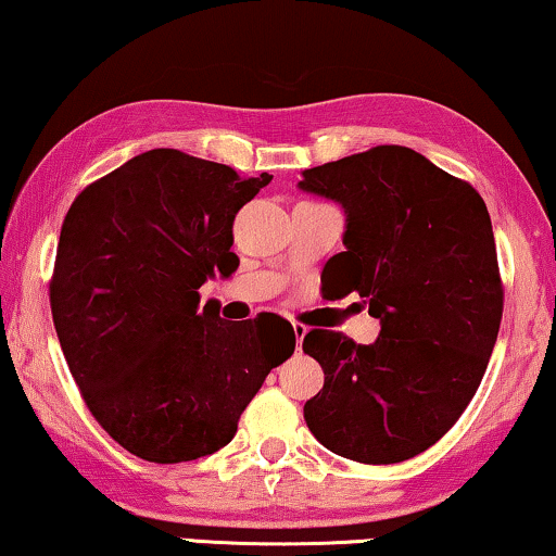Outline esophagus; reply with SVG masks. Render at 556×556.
<instances>
[{
  "label": "esophagus",
  "mask_w": 556,
  "mask_h": 556,
  "mask_svg": "<svg viewBox=\"0 0 556 556\" xmlns=\"http://www.w3.org/2000/svg\"><path fill=\"white\" fill-rule=\"evenodd\" d=\"M293 332H295V340H298V350H301V345H303V338H305L307 328H305V326H301V323H293Z\"/></svg>",
  "instance_id": "esophagus-1"
}]
</instances>
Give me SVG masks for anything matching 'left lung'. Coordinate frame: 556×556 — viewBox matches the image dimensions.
Here are the masks:
<instances>
[{
    "mask_svg": "<svg viewBox=\"0 0 556 556\" xmlns=\"http://www.w3.org/2000/svg\"><path fill=\"white\" fill-rule=\"evenodd\" d=\"M298 189L340 203L345 251L328 293H361L380 320L370 345L311 330L303 350L326 382L303 407L323 447L365 465L432 447L480 388L497 343L502 283L482 195L405 147L305 168Z\"/></svg>",
    "mask_w": 556,
    "mask_h": 556,
    "instance_id": "1",
    "label": "left lung"
}]
</instances>
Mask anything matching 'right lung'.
Instances as JSON below:
<instances>
[{
	"mask_svg": "<svg viewBox=\"0 0 556 556\" xmlns=\"http://www.w3.org/2000/svg\"><path fill=\"white\" fill-rule=\"evenodd\" d=\"M268 174L151 149L87 186L66 213L51 315L81 397L131 455L189 463L226 447L266 375L295 350L278 315L224 320L199 288L238 268L233 218Z\"/></svg>",
	"mask_w": 556,
	"mask_h": 556,
	"instance_id": "obj_1",
	"label": "right lung"
}]
</instances>
